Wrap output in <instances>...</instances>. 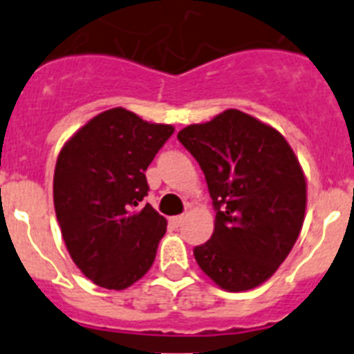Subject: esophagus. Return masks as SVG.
I'll list each match as a JSON object with an SVG mask.
<instances>
[{
	"mask_svg": "<svg viewBox=\"0 0 354 354\" xmlns=\"http://www.w3.org/2000/svg\"><path fill=\"white\" fill-rule=\"evenodd\" d=\"M184 221V216L179 214V216H174V218H170V223L174 225V227H179L180 223Z\"/></svg>",
	"mask_w": 354,
	"mask_h": 354,
	"instance_id": "esophagus-1",
	"label": "esophagus"
}]
</instances>
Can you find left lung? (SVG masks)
<instances>
[{
  "instance_id": "1",
  "label": "left lung",
  "mask_w": 354,
  "mask_h": 354,
  "mask_svg": "<svg viewBox=\"0 0 354 354\" xmlns=\"http://www.w3.org/2000/svg\"><path fill=\"white\" fill-rule=\"evenodd\" d=\"M207 180L214 232L193 253L216 286L241 292L266 282L303 227L306 180L282 134L239 109L177 134Z\"/></svg>"
}]
</instances>
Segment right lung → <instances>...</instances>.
Returning <instances> with one entry per match:
<instances>
[{
  "label": "right lung",
  "mask_w": 354,
  "mask_h": 354,
  "mask_svg": "<svg viewBox=\"0 0 354 354\" xmlns=\"http://www.w3.org/2000/svg\"><path fill=\"white\" fill-rule=\"evenodd\" d=\"M171 134V126L113 108L60 150L53 180L56 218L74 264L99 287L127 289L154 262L167 220L143 205L145 170Z\"/></svg>",
  "instance_id": "right-lung-1"
}]
</instances>
